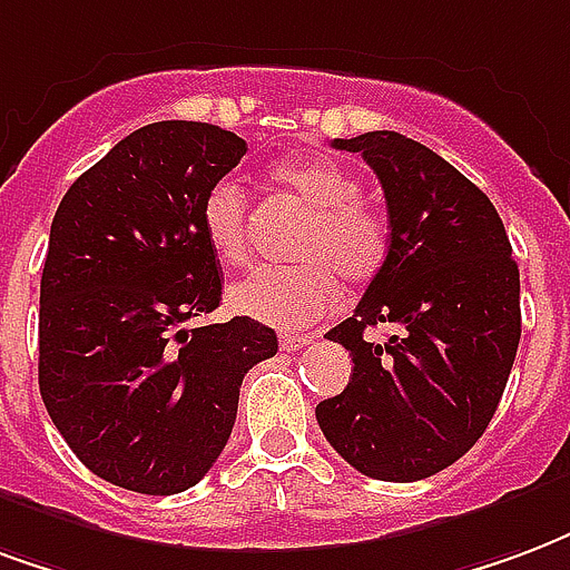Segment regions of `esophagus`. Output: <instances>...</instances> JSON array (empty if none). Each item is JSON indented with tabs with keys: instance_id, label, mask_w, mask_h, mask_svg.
<instances>
[{
	"instance_id": "obj_1",
	"label": "esophagus",
	"mask_w": 570,
	"mask_h": 570,
	"mask_svg": "<svg viewBox=\"0 0 570 570\" xmlns=\"http://www.w3.org/2000/svg\"><path fill=\"white\" fill-rule=\"evenodd\" d=\"M314 341V335H296V332H284L281 335V347L284 350H302Z\"/></svg>"
}]
</instances>
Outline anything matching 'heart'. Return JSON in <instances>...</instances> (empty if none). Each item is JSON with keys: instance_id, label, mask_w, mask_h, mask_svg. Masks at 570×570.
I'll use <instances>...</instances> for the list:
<instances>
[{"instance_id": "heart-1", "label": "heart", "mask_w": 570, "mask_h": 570, "mask_svg": "<svg viewBox=\"0 0 570 570\" xmlns=\"http://www.w3.org/2000/svg\"><path fill=\"white\" fill-rule=\"evenodd\" d=\"M272 180L307 208V223L293 244L296 265H263L232 286L229 302L247 317L272 326H307L326 314L338 281H371L386 256V220L362 202L360 180L326 159L281 163ZM250 208L235 180H217L202 199V235L223 265L250 256Z\"/></svg>"}]
</instances>
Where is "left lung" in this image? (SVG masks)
Here are the masks:
<instances>
[{
	"label": "left lung",
	"instance_id": "1",
	"mask_svg": "<svg viewBox=\"0 0 570 570\" xmlns=\"http://www.w3.org/2000/svg\"><path fill=\"white\" fill-rule=\"evenodd\" d=\"M332 145L374 168L390 250L353 317L326 332L353 356L347 390L317 404L341 459L374 480L411 483L478 444L520 344V268L487 193L425 145L365 132ZM392 322L383 345L364 328Z\"/></svg>",
	"mask_w": 570,
	"mask_h": 570
}]
</instances>
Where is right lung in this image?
Returning a JSON list of instances; mask_svg holds the SVG:
<instances>
[{"mask_svg": "<svg viewBox=\"0 0 570 570\" xmlns=\"http://www.w3.org/2000/svg\"><path fill=\"white\" fill-rule=\"evenodd\" d=\"M247 154L220 126L163 120L126 135L62 196L38 307V390L71 453L141 495L196 487L229 441L244 374L277 353L220 307L202 199Z\"/></svg>", "mask_w": 570, "mask_h": 570, "instance_id": "1", "label": "right lung"}]
</instances>
